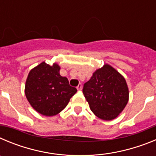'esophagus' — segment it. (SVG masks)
<instances>
[{"label":"esophagus","instance_id":"esophagus-1","mask_svg":"<svg viewBox=\"0 0 156 156\" xmlns=\"http://www.w3.org/2000/svg\"><path fill=\"white\" fill-rule=\"evenodd\" d=\"M76 88L78 90H80L81 89H82V84H81V83H79V85L76 87Z\"/></svg>","mask_w":156,"mask_h":156}]
</instances>
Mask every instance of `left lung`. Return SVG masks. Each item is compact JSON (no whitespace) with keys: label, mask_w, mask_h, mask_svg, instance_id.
I'll return each instance as SVG.
<instances>
[{"label":"left lung","mask_w":156,"mask_h":156,"mask_svg":"<svg viewBox=\"0 0 156 156\" xmlns=\"http://www.w3.org/2000/svg\"><path fill=\"white\" fill-rule=\"evenodd\" d=\"M83 94L94 114L104 120L116 118L129 99L126 80L109 65L94 73L83 84Z\"/></svg>","instance_id":"1"}]
</instances>
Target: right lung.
<instances>
[{"label":"right lung","mask_w":156,"mask_h":156,"mask_svg":"<svg viewBox=\"0 0 156 156\" xmlns=\"http://www.w3.org/2000/svg\"><path fill=\"white\" fill-rule=\"evenodd\" d=\"M59 70L57 64L51 66L44 62L30 72L26 82L27 100L36 111L46 116L62 111L77 91Z\"/></svg>","instance_id":"obj_1"}]
</instances>
